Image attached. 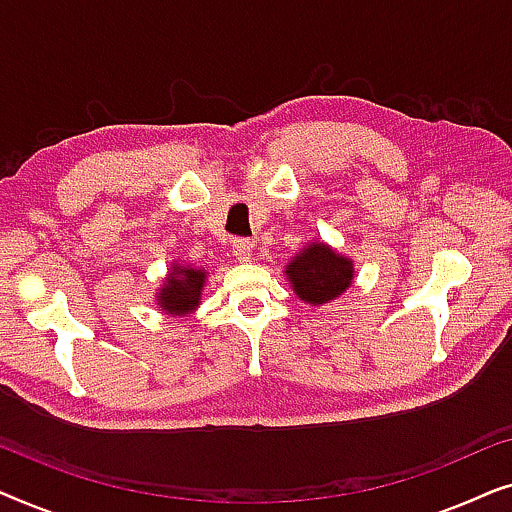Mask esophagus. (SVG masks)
Segmentation results:
<instances>
[{
	"instance_id": "1",
	"label": "esophagus",
	"mask_w": 512,
	"mask_h": 512,
	"mask_svg": "<svg viewBox=\"0 0 512 512\" xmlns=\"http://www.w3.org/2000/svg\"><path fill=\"white\" fill-rule=\"evenodd\" d=\"M233 256L240 263L254 261V244H251L249 240H235L233 242Z\"/></svg>"
}]
</instances>
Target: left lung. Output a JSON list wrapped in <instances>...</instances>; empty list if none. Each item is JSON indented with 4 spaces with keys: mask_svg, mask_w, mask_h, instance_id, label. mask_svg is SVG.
I'll list each match as a JSON object with an SVG mask.
<instances>
[{
    "mask_svg": "<svg viewBox=\"0 0 512 512\" xmlns=\"http://www.w3.org/2000/svg\"><path fill=\"white\" fill-rule=\"evenodd\" d=\"M354 272L352 258L335 251L319 237L307 242V247L284 265L293 293L310 305H324L340 298L352 286Z\"/></svg>",
    "mask_w": 512,
    "mask_h": 512,
    "instance_id": "8db88e82",
    "label": "left lung"
}]
</instances>
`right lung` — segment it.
<instances>
[{"label":"right lung","mask_w":512,"mask_h":512,"mask_svg":"<svg viewBox=\"0 0 512 512\" xmlns=\"http://www.w3.org/2000/svg\"><path fill=\"white\" fill-rule=\"evenodd\" d=\"M205 279V268H193V265L174 261L156 291V305L160 312H165L167 317H191L202 303Z\"/></svg>","instance_id":"add662e5"}]
</instances>
